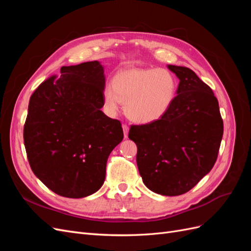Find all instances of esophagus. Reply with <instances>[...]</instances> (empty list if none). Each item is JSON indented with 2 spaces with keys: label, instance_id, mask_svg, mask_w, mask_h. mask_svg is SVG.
<instances>
[{
  "label": "esophagus",
  "instance_id": "1",
  "mask_svg": "<svg viewBox=\"0 0 251 251\" xmlns=\"http://www.w3.org/2000/svg\"><path fill=\"white\" fill-rule=\"evenodd\" d=\"M123 130H124V134H125V138L127 137V133H128V126L124 124L123 125Z\"/></svg>",
  "mask_w": 251,
  "mask_h": 251
}]
</instances>
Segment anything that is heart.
Instances as JSON below:
<instances>
[{
	"label": "heart",
	"mask_w": 251,
	"mask_h": 251,
	"mask_svg": "<svg viewBox=\"0 0 251 251\" xmlns=\"http://www.w3.org/2000/svg\"><path fill=\"white\" fill-rule=\"evenodd\" d=\"M177 90L178 80L170 70L133 68L118 72L112 86L103 89V104L114 115L125 101L128 117L140 124H150L170 111Z\"/></svg>",
	"instance_id": "1"
}]
</instances>
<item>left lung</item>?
<instances>
[{
	"label": "left lung",
	"instance_id": "left-lung-1",
	"mask_svg": "<svg viewBox=\"0 0 251 251\" xmlns=\"http://www.w3.org/2000/svg\"><path fill=\"white\" fill-rule=\"evenodd\" d=\"M180 79L170 111L159 120L131 126L137 165L146 186L159 195L187 193L215 165L223 119L212 90L186 67L169 65Z\"/></svg>",
	"mask_w": 251,
	"mask_h": 251
}]
</instances>
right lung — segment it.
<instances>
[{"instance_id": "obj_1", "label": "right lung", "mask_w": 251, "mask_h": 251, "mask_svg": "<svg viewBox=\"0 0 251 251\" xmlns=\"http://www.w3.org/2000/svg\"><path fill=\"white\" fill-rule=\"evenodd\" d=\"M30 97L24 125L27 158L35 176L66 198L101 187L113 149L124 139L120 121L104 115V75L94 60L60 68Z\"/></svg>"}]
</instances>
